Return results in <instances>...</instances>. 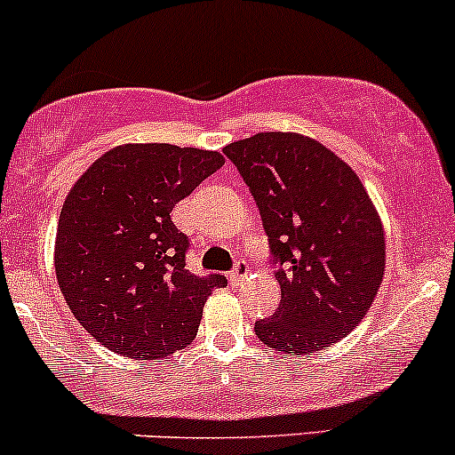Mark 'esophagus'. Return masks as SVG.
Wrapping results in <instances>:
<instances>
[{"label": "esophagus", "mask_w": 455, "mask_h": 455, "mask_svg": "<svg viewBox=\"0 0 455 455\" xmlns=\"http://www.w3.org/2000/svg\"><path fill=\"white\" fill-rule=\"evenodd\" d=\"M247 275H249V264L244 262V259H241V262H236V267H234L232 273H229V282L241 283Z\"/></svg>", "instance_id": "esophagus-1"}]
</instances>
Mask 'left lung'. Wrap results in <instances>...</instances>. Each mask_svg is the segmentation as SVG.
<instances>
[{
    "label": "left lung",
    "mask_w": 455,
    "mask_h": 455,
    "mask_svg": "<svg viewBox=\"0 0 455 455\" xmlns=\"http://www.w3.org/2000/svg\"><path fill=\"white\" fill-rule=\"evenodd\" d=\"M223 155L247 182L279 264L282 303L255 335L285 355L329 348L365 318L385 275V228L367 188L300 132H258Z\"/></svg>",
    "instance_id": "left-lung-1"
}]
</instances>
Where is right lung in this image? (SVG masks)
I'll use <instances>...</instances> for the list:
<instances>
[{
    "label": "right lung",
    "mask_w": 455,
    "mask_h": 455,
    "mask_svg": "<svg viewBox=\"0 0 455 455\" xmlns=\"http://www.w3.org/2000/svg\"><path fill=\"white\" fill-rule=\"evenodd\" d=\"M223 155L172 144H124L96 159L66 196L55 275L70 311L96 341L137 361L191 344L223 275L185 268L188 241L170 212Z\"/></svg>",
    "instance_id": "obj_1"
}]
</instances>
